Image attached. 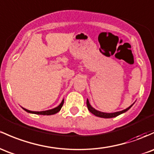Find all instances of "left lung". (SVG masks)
Instances as JSON below:
<instances>
[{
    "label": "left lung",
    "instance_id": "8db88e82",
    "mask_svg": "<svg viewBox=\"0 0 154 154\" xmlns=\"http://www.w3.org/2000/svg\"><path fill=\"white\" fill-rule=\"evenodd\" d=\"M86 104H87L88 109V110L90 111L91 113H93V114H94V115H95L96 116H98V117L104 118H110L116 117V116H119V115H121V114H122V113L126 112V111H127L128 109H129L131 107V106L133 105V104H131V105L130 106V107H129L128 108H126V109H124V110H122V111H119V112H112V113H106V112H100V111H98V110H96V109H94V108H93L91 106L90 103H89V101L88 100V99H87V102H86Z\"/></svg>",
    "mask_w": 154,
    "mask_h": 154
}]
</instances>
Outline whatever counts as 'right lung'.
<instances>
[{"label": "right lung", "instance_id": "obj_1", "mask_svg": "<svg viewBox=\"0 0 154 154\" xmlns=\"http://www.w3.org/2000/svg\"><path fill=\"white\" fill-rule=\"evenodd\" d=\"M63 102H64V100L62 101V102L60 103V105L58 106V107H57L54 108V109H49V110H46V111H42V112H36V111H30V110H28V109H25V108H23V109H24L26 111V112H28L34 113V114H38V115H43V116H50V115H54V114H55V113L58 112L60 110V109H61L62 106H63Z\"/></svg>", "mask_w": 154, "mask_h": 154}]
</instances>
